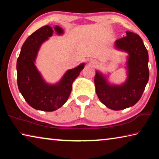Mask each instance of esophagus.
I'll return each mask as SVG.
<instances>
[{
    "instance_id": "esophagus-1",
    "label": "esophagus",
    "mask_w": 159,
    "mask_h": 159,
    "mask_svg": "<svg viewBox=\"0 0 159 159\" xmlns=\"http://www.w3.org/2000/svg\"><path fill=\"white\" fill-rule=\"evenodd\" d=\"M90 64H92L93 66H95V65H97V64H98V63H97V61L95 60H91L90 61Z\"/></svg>"
}]
</instances>
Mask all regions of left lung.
Segmentation results:
<instances>
[{
    "label": "left lung",
    "instance_id": "obj_1",
    "mask_svg": "<svg viewBox=\"0 0 159 159\" xmlns=\"http://www.w3.org/2000/svg\"><path fill=\"white\" fill-rule=\"evenodd\" d=\"M116 40L115 48L128 54L126 62L127 79L121 85L110 84L107 76L96 71L95 85L97 95L102 104L112 110L133 107L143 94L149 78V55L140 36L130 31Z\"/></svg>",
    "mask_w": 159,
    "mask_h": 159
}]
</instances>
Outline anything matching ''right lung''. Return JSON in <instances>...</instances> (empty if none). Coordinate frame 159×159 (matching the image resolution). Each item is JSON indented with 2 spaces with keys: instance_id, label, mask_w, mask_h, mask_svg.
I'll return each instance as SVG.
<instances>
[{
  "instance_id": "right-lung-1",
  "label": "right lung",
  "mask_w": 159,
  "mask_h": 159,
  "mask_svg": "<svg viewBox=\"0 0 159 159\" xmlns=\"http://www.w3.org/2000/svg\"><path fill=\"white\" fill-rule=\"evenodd\" d=\"M54 30L58 35L64 34L60 26H55L52 29L46 25L29 36L21 48L17 61L19 90L31 107L44 111H55L65 103L71 94L72 83L85 66L82 63L76 68L68 70L55 84L45 81L35 61L41 44L52 36Z\"/></svg>"
}]
</instances>
